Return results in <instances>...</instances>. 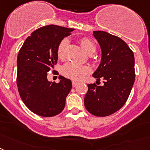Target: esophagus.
I'll use <instances>...</instances> for the list:
<instances>
[{
    "mask_svg": "<svg viewBox=\"0 0 150 150\" xmlns=\"http://www.w3.org/2000/svg\"><path fill=\"white\" fill-rule=\"evenodd\" d=\"M79 84V82H77V81H72V86L73 87H75L76 85Z\"/></svg>",
    "mask_w": 150,
    "mask_h": 150,
    "instance_id": "obj_1",
    "label": "esophagus"
}]
</instances>
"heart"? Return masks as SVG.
I'll use <instances>...</instances> for the list:
<instances>
[{"label": "heart", "mask_w": 150, "mask_h": 150, "mask_svg": "<svg viewBox=\"0 0 150 150\" xmlns=\"http://www.w3.org/2000/svg\"><path fill=\"white\" fill-rule=\"evenodd\" d=\"M80 43L83 50L88 54L94 53L96 50L94 43L89 39L85 38V37L81 39ZM68 44H69V40L66 38L63 39L59 44L57 49V55L59 58H63L65 56V50L67 47ZM90 69L88 66L79 65V64L71 62L65 63L62 68V73L64 76L72 80H75V81L81 80L85 75L90 73Z\"/></svg>", "instance_id": "b5f03b06"}]
</instances>
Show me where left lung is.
I'll use <instances>...</instances> for the list:
<instances>
[{"instance_id":"8db88e82","label":"left lung","mask_w":150,"mask_h":150,"mask_svg":"<svg viewBox=\"0 0 150 150\" xmlns=\"http://www.w3.org/2000/svg\"><path fill=\"white\" fill-rule=\"evenodd\" d=\"M101 50L100 63L92 76L104 85H88L84 100L87 110L97 117H106L120 110L127 100L135 81L134 55L127 44L104 31H93Z\"/></svg>"}]
</instances>
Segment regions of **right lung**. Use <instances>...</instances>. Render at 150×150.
I'll return each instance as SVG.
<instances>
[{"label":"right lung","instance_id":"right-lung-1","mask_svg":"<svg viewBox=\"0 0 150 150\" xmlns=\"http://www.w3.org/2000/svg\"><path fill=\"white\" fill-rule=\"evenodd\" d=\"M74 29L47 25L33 32L17 56V85L21 99L34 114L53 117L63 110L72 87L71 80L59 75V83L48 81L47 72L58 60L59 44Z\"/></svg>","mask_w":150,"mask_h":150}]
</instances>
